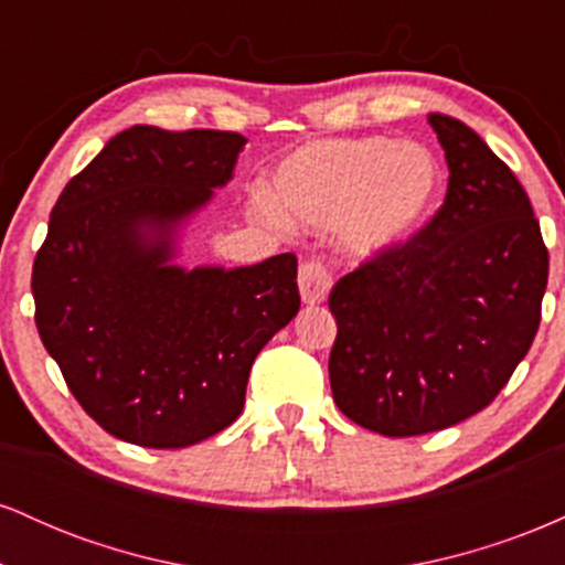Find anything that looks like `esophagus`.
Instances as JSON below:
<instances>
[{
  "instance_id": "34e87169",
  "label": "esophagus",
  "mask_w": 565,
  "mask_h": 565,
  "mask_svg": "<svg viewBox=\"0 0 565 565\" xmlns=\"http://www.w3.org/2000/svg\"><path fill=\"white\" fill-rule=\"evenodd\" d=\"M297 284H300L302 302L319 305L327 300L329 289H332V274L327 270V265L321 260H308L300 265V276H297Z\"/></svg>"
}]
</instances>
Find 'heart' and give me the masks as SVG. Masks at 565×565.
Segmentation results:
<instances>
[{
	"mask_svg": "<svg viewBox=\"0 0 565 565\" xmlns=\"http://www.w3.org/2000/svg\"><path fill=\"white\" fill-rule=\"evenodd\" d=\"M444 172L419 142L353 135L305 142L270 178V223L332 228L353 255H380L414 236L436 210Z\"/></svg>",
	"mask_w": 565,
	"mask_h": 565,
	"instance_id": "heart-1",
	"label": "heart"
}]
</instances>
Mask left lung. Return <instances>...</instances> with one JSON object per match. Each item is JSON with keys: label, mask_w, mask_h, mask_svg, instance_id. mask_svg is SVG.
<instances>
[{"label": "left lung", "mask_w": 565, "mask_h": 565, "mask_svg": "<svg viewBox=\"0 0 565 565\" xmlns=\"http://www.w3.org/2000/svg\"><path fill=\"white\" fill-rule=\"evenodd\" d=\"M449 188L430 223L334 284V404L387 438L425 436L497 398L534 342L547 289L540 220L468 125L427 116Z\"/></svg>", "instance_id": "obj_1"}]
</instances>
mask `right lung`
Wrapping results in <instances>:
<instances>
[{
    "label": "right lung",
    "mask_w": 565,
    "mask_h": 565,
    "mask_svg": "<svg viewBox=\"0 0 565 565\" xmlns=\"http://www.w3.org/2000/svg\"><path fill=\"white\" fill-rule=\"evenodd\" d=\"M246 138L135 125L68 180L36 252V329L106 433L183 449L242 414L257 353L300 310L297 257L183 270L174 233L233 178Z\"/></svg>",
    "instance_id": "1"
}]
</instances>
